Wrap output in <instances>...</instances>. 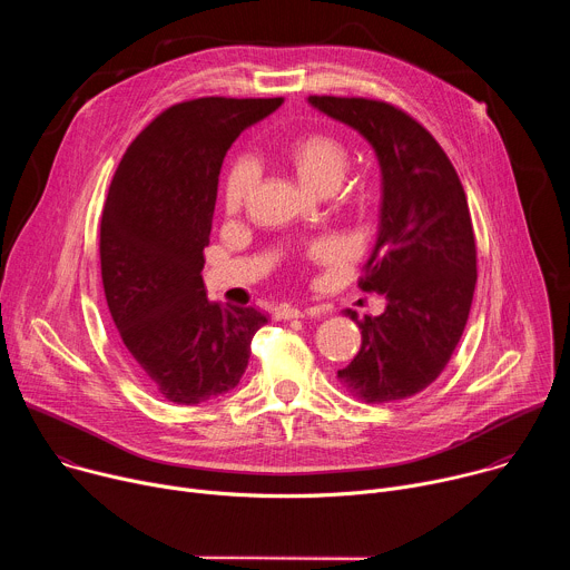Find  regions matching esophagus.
Returning a JSON list of instances; mask_svg holds the SVG:
<instances>
[{"label":"esophagus","mask_w":570,"mask_h":570,"mask_svg":"<svg viewBox=\"0 0 570 570\" xmlns=\"http://www.w3.org/2000/svg\"><path fill=\"white\" fill-rule=\"evenodd\" d=\"M320 313V306H311V308H297V306H277L273 317L275 320H291V317H302V315H317Z\"/></svg>","instance_id":"1"}]
</instances>
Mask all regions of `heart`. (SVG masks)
<instances>
[{
	"instance_id": "b5f03b06",
	"label": "heart",
	"mask_w": 570,
	"mask_h": 570,
	"mask_svg": "<svg viewBox=\"0 0 570 570\" xmlns=\"http://www.w3.org/2000/svg\"><path fill=\"white\" fill-rule=\"evenodd\" d=\"M288 159L295 167L297 176L304 185L315 191H332L343 180L347 165H350V150L347 146L327 132H308L295 139L288 148ZM259 183V167L250 155L236 157L225 171L223 178V207L227 214H238L246 207L250 194ZM341 255V243L334 236H320L311 240L308 257L311 259H334Z\"/></svg>"
}]
</instances>
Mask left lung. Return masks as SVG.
Here are the masks:
<instances>
[{
    "label": "left lung",
    "mask_w": 570,
    "mask_h": 570,
    "mask_svg": "<svg viewBox=\"0 0 570 570\" xmlns=\"http://www.w3.org/2000/svg\"><path fill=\"white\" fill-rule=\"evenodd\" d=\"M308 104L352 128L376 150L383 198L376 246L358 286L381 293V315L358 320L361 350L338 370L365 403L409 399L451 361L469 317L475 236L464 187L438 139L405 110L365 97L313 95Z\"/></svg>",
    "instance_id": "1"
}]
</instances>
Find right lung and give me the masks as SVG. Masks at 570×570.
<instances>
[{"mask_svg": "<svg viewBox=\"0 0 570 570\" xmlns=\"http://www.w3.org/2000/svg\"><path fill=\"white\" fill-rule=\"evenodd\" d=\"M273 99L200 97L159 112L126 148L101 216V279L121 343L153 387L174 403L232 390L268 322L253 306L212 304L203 250L223 157Z\"/></svg>", "mask_w": 570, "mask_h": 570, "instance_id": "right-lung-1", "label": "right lung"}]
</instances>
